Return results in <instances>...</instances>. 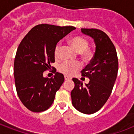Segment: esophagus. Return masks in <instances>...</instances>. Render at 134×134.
<instances>
[{"label": "esophagus", "instance_id": "1", "mask_svg": "<svg viewBox=\"0 0 134 134\" xmlns=\"http://www.w3.org/2000/svg\"><path fill=\"white\" fill-rule=\"evenodd\" d=\"M65 80H66V81H69V80H71V78H69V76H65Z\"/></svg>", "mask_w": 134, "mask_h": 134}]
</instances>
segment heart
<instances>
[{
	"instance_id": "1",
	"label": "heart",
	"mask_w": 134,
	"mask_h": 134,
	"mask_svg": "<svg viewBox=\"0 0 134 134\" xmlns=\"http://www.w3.org/2000/svg\"><path fill=\"white\" fill-rule=\"evenodd\" d=\"M70 44L77 52L79 53L80 56L85 61L90 60L93 57V51L88 48L89 45V41L83 37L76 36L70 40ZM60 44L55 46L54 50L55 57L58 58L60 55ZM81 67V64L79 63H69V62H64L59 66L58 70L61 73L65 75L71 76L75 72L77 69Z\"/></svg>"
}]
</instances>
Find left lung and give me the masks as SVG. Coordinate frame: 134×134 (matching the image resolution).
Wrapping results in <instances>:
<instances>
[{
  "label": "left lung",
  "instance_id": "obj_1",
  "mask_svg": "<svg viewBox=\"0 0 134 134\" xmlns=\"http://www.w3.org/2000/svg\"><path fill=\"white\" fill-rule=\"evenodd\" d=\"M83 34L95 43V53L90 63L81 71L90 79L88 84L73 78L74 88L71 92L74 107L85 114H92L101 109L110 97L118 71L116 49L108 36L94 28H81Z\"/></svg>",
  "mask_w": 134,
  "mask_h": 134
}]
</instances>
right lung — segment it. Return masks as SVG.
Returning <instances> with one entry per match:
<instances>
[{"label": "right lung", "instance_id": "add662e5", "mask_svg": "<svg viewBox=\"0 0 134 134\" xmlns=\"http://www.w3.org/2000/svg\"><path fill=\"white\" fill-rule=\"evenodd\" d=\"M75 29L74 26L40 24L20 43L14 63V82L18 97L28 110L42 112L52 105L65 78L56 69L51 79L44 77L43 74L55 62L57 43Z\"/></svg>", "mask_w": 134, "mask_h": 134}]
</instances>
